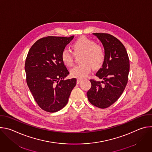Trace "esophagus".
Returning <instances> with one entry per match:
<instances>
[{
  "mask_svg": "<svg viewBox=\"0 0 152 152\" xmlns=\"http://www.w3.org/2000/svg\"><path fill=\"white\" fill-rule=\"evenodd\" d=\"M82 81V80L81 79H77V81H76V83H77V84H79L80 82Z\"/></svg>",
  "mask_w": 152,
  "mask_h": 152,
  "instance_id": "34e87169",
  "label": "esophagus"
}]
</instances>
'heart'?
<instances>
[{
    "label": "heart",
    "mask_w": 152,
    "mask_h": 152,
    "mask_svg": "<svg viewBox=\"0 0 152 152\" xmlns=\"http://www.w3.org/2000/svg\"><path fill=\"white\" fill-rule=\"evenodd\" d=\"M75 55L82 54L80 59V64L77 65L70 70L72 77L83 79L94 69L100 68L105 59V51L103 48L96 42L86 37L77 39L72 46ZM74 53L69 49L65 48L61 52V58L67 66H72L74 61Z\"/></svg>",
    "instance_id": "heart-1"
}]
</instances>
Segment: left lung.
Returning <instances> with one entry per match:
<instances>
[{
  "label": "left lung",
  "mask_w": 152,
  "mask_h": 152,
  "mask_svg": "<svg viewBox=\"0 0 152 152\" xmlns=\"http://www.w3.org/2000/svg\"><path fill=\"white\" fill-rule=\"evenodd\" d=\"M100 40L105 51V59L96 74L103 80L90 79L91 87L88 91L89 102L94 106L104 108L115 103L122 94L127 83L129 59L125 47L113 35L94 33Z\"/></svg>",
  "instance_id": "obj_1"
}]
</instances>
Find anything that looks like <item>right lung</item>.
I'll list each match as a JSON object with an SVG mask.
<instances>
[{"label": "right lung", "instance_id": "obj_1", "mask_svg": "<svg viewBox=\"0 0 152 152\" xmlns=\"http://www.w3.org/2000/svg\"><path fill=\"white\" fill-rule=\"evenodd\" d=\"M73 38L43 37L28 53L25 66L26 82L38 105L46 112L62 109L76 84V78L64 79L69 72L61 58L62 50Z\"/></svg>", "mask_w": 152, "mask_h": 152}]
</instances>
